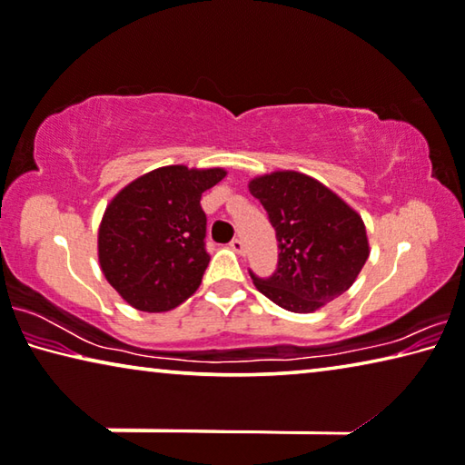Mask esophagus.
I'll return each instance as SVG.
<instances>
[{
  "mask_svg": "<svg viewBox=\"0 0 465 465\" xmlns=\"http://www.w3.org/2000/svg\"><path fill=\"white\" fill-rule=\"evenodd\" d=\"M231 249L234 253H245V242H242L241 239H232V242H231Z\"/></svg>",
  "mask_w": 465,
  "mask_h": 465,
  "instance_id": "esophagus-1",
  "label": "esophagus"
}]
</instances>
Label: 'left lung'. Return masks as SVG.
<instances>
[{
    "instance_id": "left-lung-1",
    "label": "left lung",
    "mask_w": 465,
    "mask_h": 465,
    "mask_svg": "<svg viewBox=\"0 0 465 465\" xmlns=\"http://www.w3.org/2000/svg\"><path fill=\"white\" fill-rule=\"evenodd\" d=\"M249 193L268 212L278 239V268L255 289L292 313L322 310L360 276L370 255L366 224L345 199L297 170L253 176Z\"/></svg>"
}]
</instances>
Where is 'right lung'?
<instances>
[{
    "mask_svg": "<svg viewBox=\"0 0 465 465\" xmlns=\"http://www.w3.org/2000/svg\"><path fill=\"white\" fill-rule=\"evenodd\" d=\"M224 176V168L174 163L134 178L110 199L97 231L99 268L134 310L170 312L199 289L210 263L199 202Z\"/></svg>",
    "mask_w": 465,
    "mask_h": 465,
    "instance_id": "1",
    "label": "right lung"
}]
</instances>
